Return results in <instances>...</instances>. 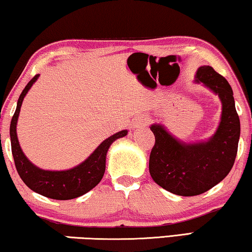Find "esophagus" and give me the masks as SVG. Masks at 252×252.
Instances as JSON below:
<instances>
[{
  "mask_svg": "<svg viewBox=\"0 0 252 252\" xmlns=\"http://www.w3.org/2000/svg\"><path fill=\"white\" fill-rule=\"evenodd\" d=\"M150 122H151V118L149 116L146 115L139 116V117L136 119V122H135V126H146L149 125Z\"/></svg>",
  "mask_w": 252,
  "mask_h": 252,
  "instance_id": "1",
  "label": "esophagus"
}]
</instances>
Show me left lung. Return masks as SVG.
Segmentation results:
<instances>
[{
  "label": "left lung",
  "instance_id": "1",
  "mask_svg": "<svg viewBox=\"0 0 252 252\" xmlns=\"http://www.w3.org/2000/svg\"><path fill=\"white\" fill-rule=\"evenodd\" d=\"M196 77L222 101V119L214 136L208 142L184 144L162 126H151L156 143L150 154V175L165 190L186 197L210 190L229 175L240 137L233 91L225 77L208 65L199 67Z\"/></svg>",
  "mask_w": 252,
  "mask_h": 252
}]
</instances>
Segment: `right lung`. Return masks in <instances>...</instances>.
Segmentation results:
<instances>
[{"instance_id":"1","label":"right lung","mask_w":252,"mask_h":252,"mask_svg":"<svg viewBox=\"0 0 252 252\" xmlns=\"http://www.w3.org/2000/svg\"><path fill=\"white\" fill-rule=\"evenodd\" d=\"M37 79L38 74L34 75L23 89L19 96L17 109L11 119V150H12L15 168H17V171L23 183L34 192L40 193L48 198L59 200L76 198V197L90 191L100 183L103 177L104 170H106V156L108 149L115 139L125 136L127 130L118 131L117 134L104 139L86 161L75 168L66 170V171H45V170L37 168L25 157L21 151L17 137V129H15L23 98Z\"/></svg>"}]
</instances>
